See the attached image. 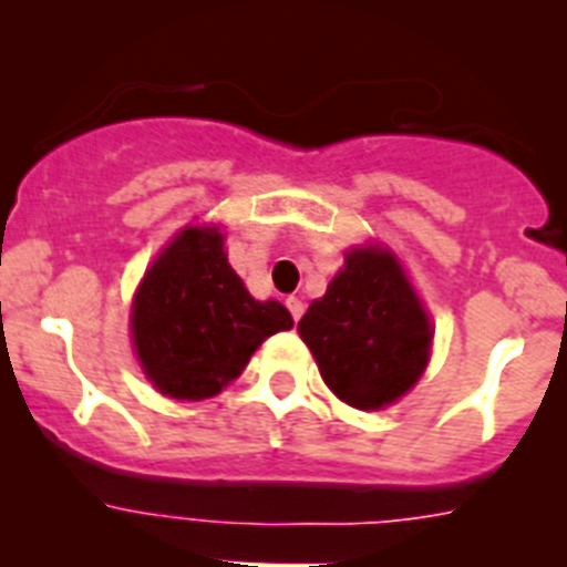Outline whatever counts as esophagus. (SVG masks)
<instances>
[{
	"label": "esophagus",
	"instance_id": "obj_1",
	"mask_svg": "<svg viewBox=\"0 0 567 567\" xmlns=\"http://www.w3.org/2000/svg\"><path fill=\"white\" fill-rule=\"evenodd\" d=\"M287 309H289V315H292L295 323H298L300 315H303V300H300V298H287Z\"/></svg>",
	"mask_w": 567,
	"mask_h": 567
}]
</instances>
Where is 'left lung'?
<instances>
[{"mask_svg":"<svg viewBox=\"0 0 567 567\" xmlns=\"http://www.w3.org/2000/svg\"><path fill=\"white\" fill-rule=\"evenodd\" d=\"M298 332L329 389L363 412L403 398L423 374L432 346V323L403 269L374 247L346 255Z\"/></svg>","mask_w":567,"mask_h":567,"instance_id":"obj_1","label":"left lung"}]
</instances>
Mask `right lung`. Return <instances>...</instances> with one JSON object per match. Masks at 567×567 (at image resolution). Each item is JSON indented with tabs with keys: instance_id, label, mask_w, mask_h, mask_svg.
Returning a JSON list of instances; mask_svg holds the SVG:
<instances>
[{
	"instance_id": "obj_1",
	"label": "right lung",
	"mask_w": 567,
	"mask_h": 567,
	"mask_svg": "<svg viewBox=\"0 0 567 567\" xmlns=\"http://www.w3.org/2000/svg\"><path fill=\"white\" fill-rule=\"evenodd\" d=\"M292 327L278 300H255L215 227H189L158 255L133 303V340L147 378L175 400L233 383L269 334Z\"/></svg>"
}]
</instances>
